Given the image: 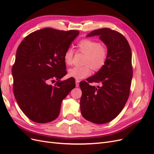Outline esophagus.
<instances>
[{
  "mask_svg": "<svg viewBox=\"0 0 154 154\" xmlns=\"http://www.w3.org/2000/svg\"><path fill=\"white\" fill-rule=\"evenodd\" d=\"M80 80H78V79H76V86L78 87H79V83H80Z\"/></svg>",
  "mask_w": 154,
  "mask_h": 154,
  "instance_id": "34e87169",
  "label": "esophagus"
}]
</instances>
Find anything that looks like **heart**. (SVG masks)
Here are the masks:
<instances>
[{
    "mask_svg": "<svg viewBox=\"0 0 154 154\" xmlns=\"http://www.w3.org/2000/svg\"><path fill=\"white\" fill-rule=\"evenodd\" d=\"M78 52L85 54L82 66L74 67L70 69L68 74L70 77L76 79H82L91 73V68L94 71H98L103 68L108 58L109 51L106 46L90 38L81 40L77 44ZM74 53L69 49L64 54V62L67 66L72 63Z\"/></svg>",
    "mask_w": 154,
    "mask_h": 154,
    "instance_id": "1",
    "label": "heart"
}]
</instances>
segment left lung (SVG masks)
<instances>
[{
	"label": "left lung",
	"mask_w": 154,
	"mask_h": 154,
	"mask_svg": "<svg viewBox=\"0 0 154 154\" xmlns=\"http://www.w3.org/2000/svg\"><path fill=\"white\" fill-rule=\"evenodd\" d=\"M95 35L106 45L108 58L105 66L87 78V82H80V109L85 119L103 124L117 117L128 100L133 76L132 52L127 40L118 31L101 28L92 31L87 36ZM92 82H100L102 86H90Z\"/></svg>",
	"instance_id": "1"
}]
</instances>
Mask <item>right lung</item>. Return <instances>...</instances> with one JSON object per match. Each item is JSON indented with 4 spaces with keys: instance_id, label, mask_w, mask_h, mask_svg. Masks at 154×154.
<instances>
[{
    "instance_id": "right-lung-1",
    "label": "right lung",
    "mask_w": 154,
    "mask_h": 154,
    "mask_svg": "<svg viewBox=\"0 0 154 154\" xmlns=\"http://www.w3.org/2000/svg\"><path fill=\"white\" fill-rule=\"evenodd\" d=\"M79 31L44 28L25 37L17 51L12 68L13 93L27 118L45 123L58 118L63 100L76 87L74 78L66 75L64 54ZM58 81L53 86L49 81Z\"/></svg>"
}]
</instances>
